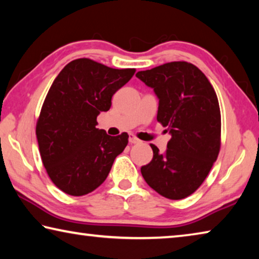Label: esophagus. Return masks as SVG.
Here are the masks:
<instances>
[{
	"label": "esophagus",
	"instance_id": "34e87169",
	"mask_svg": "<svg viewBox=\"0 0 259 259\" xmlns=\"http://www.w3.org/2000/svg\"><path fill=\"white\" fill-rule=\"evenodd\" d=\"M129 143H131V144H138V143H140V140L137 137H136V136L130 135L129 136Z\"/></svg>",
	"mask_w": 259,
	"mask_h": 259
}]
</instances>
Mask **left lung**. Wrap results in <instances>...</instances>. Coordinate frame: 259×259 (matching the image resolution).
Segmentation results:
<instances>
[{"mask_svg":"<svg viewBox=\"0 0 259 259\" xmlns=\"http://www.w3.org/2000/svg\"><path fill=\"white\" fill-rule=\"evenodd\" d=\"M159 98L157 122L171 139L140 171L153 190L166 199L187 198L201 186L221 150V109L211 83L187 61H171L136 74ZM166 131V130H165Z\"/></svg>","mask_w":259,"mask_h":259,"instance_id":"8db88e82","label":"left lung"}]
</instances>
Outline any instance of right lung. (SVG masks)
Returning <instances> with one entry per match:
<instances>
[{"label": "right lung", "mask_w": 259, "mask_h": 259, "mask_svg": "<svg viewBox=\"0 0 259 259\" xmlns=\"http://www.w3.org/2000/svg\"><path fill=\"white\" fill-rule=\"evenodd\" d=\"M135 72L80 58L55 78L37 119L36 138L43 165L60 191L73 196L95 191L128 145L126 133L113 137L96 125Z\"/></svg>", "instance_id": "right-lung-1"}]
</instances>
